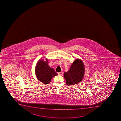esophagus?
<instances>
[{
	"instance_id": "obj_1",
	"label": "esophagus",
	"mask_w": 121,
	"mask_h": 121,
	"mask_svg": "<svg viewBox=\"0 0 121 121\" xmlns=\"http://www.w3.org/2000/svg\"><path fill=\"white\" fill-rule=\"evenodd\" d=\"M58 74L59 75L62 76L63 74V73L62 72H60V73H58Z\"/></svg>"
}]
</instances>
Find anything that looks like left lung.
<instances>
[{
  "mask_svg": "<svg viewBox=\"0 0 121 121\" xmlns=\"http://www.w3.org/2000/svg\"><path fill=\"white\" fill-rule=\"evenodd\" d=\"M85 68L81 60H76L71 65L69 70L64 73V77L68 86L74 85L80 82L84 78Z\"/></svg>",
  "mask_w": 121,
  "mask_h": 121,
  "instance_id": "1",
  "label": "left lung"
}]
</instances>
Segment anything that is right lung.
Listing matches in <instances>:
<instances>
[{"mask_svg":"<svg viewBox=\"0 0 121 121\" xmlns=\"http://www.w3.org/2000/svg\"><path fill=\"white\" fill-rule=\"evenodd\" d=\"M40 60L37 62L35 68V73L39 81L43 84H48L53 77L57 75L54 70L48 65V60Z\"/></svg>","mask_w":121,"mask_h":121,"instance_id":"1","label":"right lung"}]
</instances>
